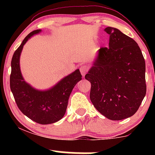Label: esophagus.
<instances>
[{
  "instance_id": "obj_1",
  "label": "esophagus",
  "mask_w": 155,
  "mask_h": 155,
  "mask_svg": "<svg viewBox=\"0 0 155 155\" xmlns=\"http://www.w3.org/2000/svg\"><path fill=\"white\" fill-rule=\"evenodd\" d=\"M79 70H80V72H81V75H82L83 76H84L88 71V67L87 66V65H81V66L80 67Z\"/></svg>"
}]
</instances>
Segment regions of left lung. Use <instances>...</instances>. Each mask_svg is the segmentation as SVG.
Masks as SVG:
<instances>
[{"label": "left lung", "instance_id": "1", "mask_svg": "<svg viewBox=\"0 0 155 155\" xmlns=\"http://www.w3.org/2000/svg\"><path fill=\"white\" fill-rule=\"evenodd\" d=\"M108 47L101 48L85 75L90 97L101 114L122 120L138 111L147 92L145 60L138 44L117 28L108 27Z\"/></svg>", "mask_w": 155, "mask_h": 155}]
</instances>
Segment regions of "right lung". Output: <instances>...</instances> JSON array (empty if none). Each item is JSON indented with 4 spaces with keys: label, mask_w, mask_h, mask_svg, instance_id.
Wrapping results in <instances>:
<instances>
[{
    "label": "right lung",
    "mask_w": 155,
    "mask_h": 155,
    "mask_svg": "<svg viewBox=\"0 0 155 155\" xmlns=\"http://www.w3.org/2000/svg\"><path fill=\"white\" fill-rule=\"evenodd\" d=\"M41 32V30H35L29 33L14 53L11 63L10 87L16 104L25 116L38 124H48L58 122L65 115L69 96L81 80V74L79 69H76L46 90H37L25 81L19 65L21 52L26 42Z\"/></svg>",
    "instance_id": "1"
}]
</instances>
